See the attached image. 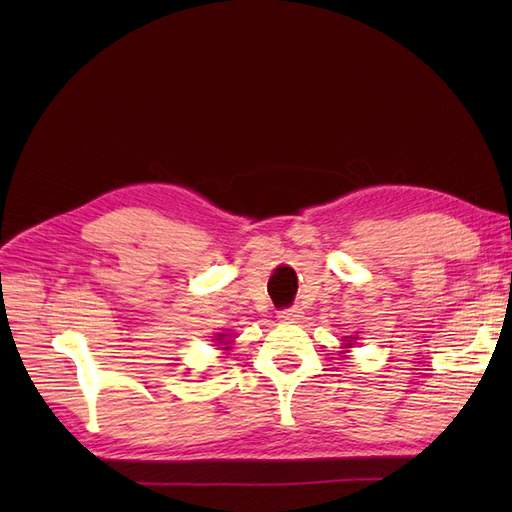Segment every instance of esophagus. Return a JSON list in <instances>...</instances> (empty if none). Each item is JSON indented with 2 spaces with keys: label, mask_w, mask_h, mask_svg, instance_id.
Wrapping results in <instances>:
<instances>
[{
  "label": "esophagus",
  "mask_w": 512,
  "mask_h": 512,
  "mask_svg": "<svg viewBox=\"0 0 512 512\" xmlns=\"http://www.w3.org/2000/svg\"><path fill=\"white\" fill-rule=\"evenodd\" d=\"M277 318H280V322H299L303 320V312L299 307H290V309H282V312L277 314Z\"/></svg>",
  "instance_id": "1"
}]
</instances>
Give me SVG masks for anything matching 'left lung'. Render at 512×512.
Instances as JSON below:
<instances>
[{"label":"left lung","instance_id":"left-lung-1","mask_svg":"<svg viewBox=\"0 0 512 512\" xmlns=\"http://www.w3.org/2000/svg\"><path fill=\"white\" fill-rule=\"evenodd\" d=\"M352 339H356V337H350V339H346V344H344V348H352Z\"/></svg>","mask_w":512,"mask_h":512}]
</instances>
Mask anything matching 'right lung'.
I'll return each mask as SVG.
<instances>
[{"label": "right lung", "mask_w": 512, "mask_h": 512, "mask_svg": "<svg viewBox=\"0 0 512 512\" xmlns=\"http://www.w3.org/2000/svg\"><path fill=\"white\" fill-rule=\"evenodd\" d=\"M224 337H226V335H218V339H220V342H218V344H224V346H226L224 350H228V344L232 342V339H230V342H224Z\"/></svg>", "instance_id": "1"}]
</instances>
